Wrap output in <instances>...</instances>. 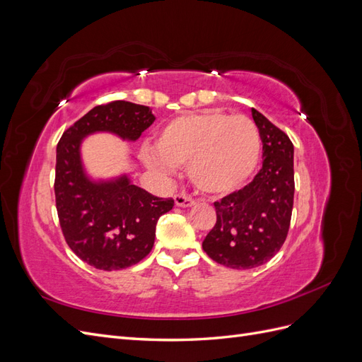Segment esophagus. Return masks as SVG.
Here are the masks:
<instances>
[{"label":"esophagus","mask_w":362,"mask_h":362,"mask_svg":"<svg viewBox=\"0 0 362 362\" xmlns=\"http://www.w3.org/2000/svg\"><path fill=\"white\" fill-rule=\"evenodd\" d=\"M175 204H177L178 206H192V205H194V199L190 198L189 194L178 193V194H175Z\"/></svg>","instance_id":"1"}]
</instances>
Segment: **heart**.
Listing matches in <instances>:
<instances>
[{
	"instance_id": "obj_1",
	"label": "heart",
	"mask_w": 362,
	"mask_h": 362,
	"mask_svg": "<svg viewBox=\"0 0 362 362\" xmlns=\"http://www.w3.org/2000/svg\"><path fill=\"white\" fill-rule=\"evenodd\" d=\"M151 166L187 164L189 178L205 194L226 196L243 189L261 161V134L245 115L218 110L184 115L161 129Z\"/></svg>"
}]
</instances>
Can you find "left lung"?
<instances>
[{
    "instance_id": "1",
    "label": "left lung",
    "mask_w": 362,
    "mask_h": 362,
    "mask_svg": "<svg viewBox=\"0 0 362 362\" xmlns=\"http://www.w3.org/2000/svg\"><path fill=\"white\" fill-rule=\"evenodd\" d=\"M262 141V168L242 190L214 202L217 221L202 242L216 262L231 269L264 264L286 242L294 198L293 144L255 108Z\"/></svg>"
}]
</instances>
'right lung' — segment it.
I'll use <instances>...</instances> for the list:
<instances>
[{
  "label": "right lung",
  "mask_w": 362,
  "mask_h": 362,
  "mask_svg": "<svg viewBox=\"0 0 362 362\" xmlns=\"http://www.w3.org/2000/svg\"><path fill=\"white\" fill-rule=\"evenodd\" d=\"M154 120L146 105L113 101L93 107L59 141L54 193L62 233L74 254L95 269L120 270L144 259L154 246L158 218L172 210L173 199L157 198L127 175L90 181L81 164V141L98 131L137 140Z\"/></svg>",
  "instance_id": "right-lung-1"
}]
</instances>
